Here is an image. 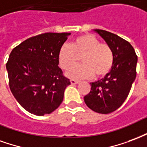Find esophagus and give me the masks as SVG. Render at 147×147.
<instances>
[{"instance_id": "esophagus-1", "label": "esophagus", "mask_w": 147, "mask_h": 147, "mask_svg": "<svg viewBox=\"0 0 147 147\" xmlns=\"http://www.w3.org/2000/svg\"><path fill=\"white\" fill-rule=\"evenodd\" d=\"M79 82H80V81H78V80H74V79H71V80H70V83H71L72 84H78Z\"/></svg>"}]
</instances>
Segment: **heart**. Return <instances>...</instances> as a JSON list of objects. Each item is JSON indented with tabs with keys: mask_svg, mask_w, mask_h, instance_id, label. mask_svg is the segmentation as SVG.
<instances>
[{
	"mask_svg": "<svg viewBox=\"0 0 147 147\" xmlns=\"http://www.w3.org/2000/svg\"><path fill=\"white\" fill-rule=\"evenodd\" d=\"M82 56L83 63L71 67ZM58 59L60 66L69 69L66 76L72 79L90 78L96 74L97 78L104 77L113 65V52L110 46L100 43L92 34H84L75 38L71 45H64L59 51Z\"/></svg>",
	"mask_w": 147,
	"mask_h": 147,
	"instance_id": "obj_1",
	"label": "heart"
}]
</instances>
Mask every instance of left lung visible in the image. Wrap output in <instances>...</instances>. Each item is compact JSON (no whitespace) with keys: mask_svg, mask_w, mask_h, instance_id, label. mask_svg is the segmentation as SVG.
<instances>
[{"mask_svg":"<svg viewBox=\"0 0 147 147\" xmlns=\"http://www.w3.org/2000/svg\"><path fill=\"white\" fill-rule=\"evenodd\" d=\"M113 52V65L104 78L91 84L90 92L84 97L88 107L98 113H110L118 109L128 97L136 77L138 58L130 43L114 34L95 30Z\"/></svg>","mask_w":147,"mask_h":147,"instance_id":"8db88e82","label":"left lung"}]
</instances>
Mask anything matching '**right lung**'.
<instances>
[{
	"label": "right lung",
	"mask_w": 147,
	"mask_h": 147,
	"mask_svg": "<svg viewBox=\"0 0 147 147\" xmlns=\"http://www.w3.org/2000/svg\"><path fill=\"white\" fill-rule=\"evenodd\" d=\"M69 33H45L16 46L6 64L9 87L17 102L30 113L43 116L62 103L70 81L58 66V55Z\"/></svg>",
	"instance_id": "add662e5"
}]
</instances>
